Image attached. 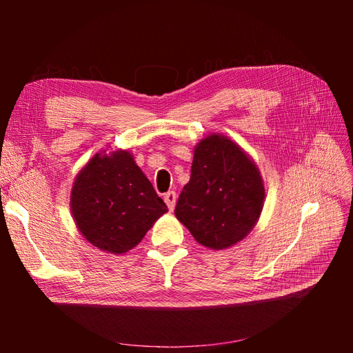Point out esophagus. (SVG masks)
<instances>
[{"label":"esophagus","mask_w":353,"mask_h":353,"mask_svg":"<svg viewBox=\"0 0 353 353\" xmlns=\"http://www.w3.org/2000/svg\"><path fill=\"white\" fill-rule=\"evenodd\" d=\"M163 200H165V203H167L170 211H172V209H174V206H176V200H177L176 192H174V191H168V192L163 196Z\"/></svg>","instance_id":"obj_1"}]
</instances>
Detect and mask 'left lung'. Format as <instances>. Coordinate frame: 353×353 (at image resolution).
<instances>
[{"mask_svg": "<svg viewBox=\"0 0 353 353\" xmlns=\"http://www.w3.org/2000/svg\"><path fill=\"white\" fill-rule=\"evenodd\" d=\"M264 197L254 163L235 142L212 134L196 147L191 179L179 196L174 214L197 243L221 250L253 229Z\"/></svg>", "mask_w": 353, "mask_h": 353, "instance_id": "left-lung-1", "label": "left lung"}]
</instances>
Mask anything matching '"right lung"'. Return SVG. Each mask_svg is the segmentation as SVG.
I'll use <instances>...</instances> for the list:
<instances>
[{
	"mask_svg": "<svg viewBox=\"0 0 353 353\" xmlns=\"http://www.w3.org/2000/svg\"><path fill=\"white\" fill-rule=\"evenodd\" d=\"M71 211L89 243L110 253H125L168 208L129 152L112 156L103 152L74 182Z\"/></svg>",
	"mask_w": 353,
	"mask_h": 353,
	"instance_id": "add662e5",
	"label": "right lung"
}]
</instances>
